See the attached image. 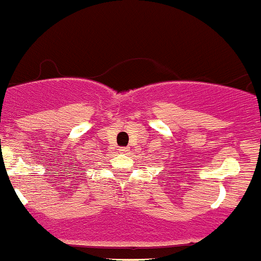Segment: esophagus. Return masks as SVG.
Wrapping results in <instances>:
<instances>
[{
  "label": "esophagus",
  "instance_id": "esophagus-1",
  "mask_svg": "<svg viewBox=\"0 0 261 261\" xmlns=\"http://www.w3.org/2000/svg\"><path fill=\"white\" fill-rule=\"evenodd\" d=\"M119 151H120V153H123V154H126V153H128V147H120V149H119Z\"/></svg>",
  "mask_w": 261,
  "mask_h": 261
}]
</instances>
